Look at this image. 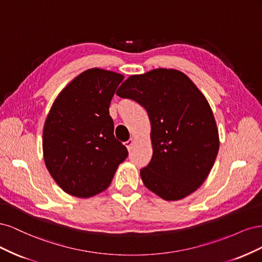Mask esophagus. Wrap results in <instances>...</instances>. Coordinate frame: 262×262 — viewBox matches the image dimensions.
<instances>
[{"mask_svg":"<svg viewBox=\"0 0 262 262\" xmlns=\"http://www.w3.org/2000/svg\"><path fill=\"white\" fill-rule=\"evenodd\" d=\"M133 139H129L128 141L126 142H124V144H125V146H126V148H128L129 150L131 149V147H132V144H133Z\"/></svg>","mask_w":262,"mask_h":262,"instance_id":"obj_1","label":"esophagus"}]
</instances>
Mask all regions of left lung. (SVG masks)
I'll list each match as a JSON object with an SVG mask.
<instances>
[{
  "instance_id": "8db88e82",
  "label": "left lung",
  "mask_w": 262,
  "mask_h": 262,
  "mask_svg": "<svg viewBox=\"0 0 262 262\" xmlns=\"http://www.w3.org/2000/svg\"><path fill=\"white\" fill-rule=\"evenodd\" d=\"M116 94L136 100L148 115L153 156L140 171L144 186L166 201L194 192L220 147L215 118L202 92L178 70L155 69L129 76Z\"/></svg>"
}]
</instances>
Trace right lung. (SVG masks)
Masks as SVG:
<instances>
[{"instance_id": "right-lung-1", "label": "right lung", "mask_w": 262, "mask_h": 262, "mask_svg": "<svg viewBox=\"0 0 262 262\" xmlns=\"http://www.w3.org/2000/svg\"><path fill=\"white\" fill-rule=\"evenodd\" d=\"M124 76L93 68L74 77L49 110L42 132L47 169L63 191L91 198L112 184L128 156L114 136L109 106Z\"/></svg>"}]
</instances>
